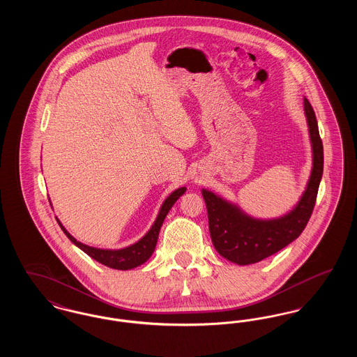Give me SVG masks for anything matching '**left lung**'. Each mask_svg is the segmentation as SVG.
Here are the masks:
<instances>
[{
    "instance_id": "8db88e82",
    "label": "left lung",
    "mask_w": 357,
    "mask_h": 357,
    "mask_svg": "<svg viewBox=\"0 0 357 357\" xmlns=\"http://www.w3.org/2000/svg\"><path fill=\"white\" fill-rule=\"evenodd\" d=\"M304 111L313 153V167L298 204L284 217L257 220L238 206L202 190L213 245L220 255L238 265L259 262L300 237L316 204L324 169V149L314 111L304 98Z\"/></svg>"
}]
</instances>
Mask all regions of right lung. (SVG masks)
Wrapping results in <instances>:
<instances>
[{"label":"right lung","instance_id":"1","mask_svg":"<svg viewBox=\"0 0 357 357\" xmlns=\"http://www.w3.org/2000/svg\"><path fill=\"white\" fill-rule=\"evenodd\" d=\"M186 191V187H181L175 191H172L170 195L166 198V201L162 204L159 214L156 217V220L153 222L151 229L147 231V234L143 238H140L134 245H130L127 248L123 249H98V248H92L84 245L82 242H79L76 238L72 237L67 231V229L61 225V222L57 220L61 230L66 233V236L77 246L80 248L84 253L89 255L91 258L96 259L98 262H100L102 265L112 268V269H118V271H130L134 269L136 266L144 264L151 255H153L156 242H158V236H159V230L162 227V223L165 221L166 215L169 214L171 207L179 199V197H182Z\"/></svg>","mask_w":357,"mask_h":357}]
</instances>
